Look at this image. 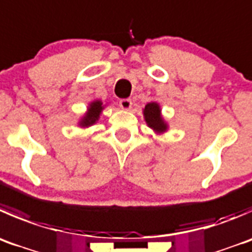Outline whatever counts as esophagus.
Returning a JSON list of instances; mask_svg holds the SVG:
<instances>
[{
    "mask_svg": "<svg viewBox=\"0 0 252 252\" xmlns=\"http://www.w3.org/2000/svg\"><path fill=\"white\" fill-rule=\"evenodd\" d=\"M119 106H121L122 109H126V111H129V109L133 107V102H131L130 98H124L119 101Z\"/></svg>",
    "mask_w": 252,
    "mask_h": 252,
    "instance_id": "34e87169",
    "label": "esophagus"
}]
</instances>
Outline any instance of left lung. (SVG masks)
<instances>
[{
    "instance_id": "obj_1",
    "label": "left lung",
    "mask_w": 252,
    "mask_h": 252,
    "mask_svg": "<svg viewBox=\"0 0 252 252\" xmlns=\"http://www.w3.org/2000/svg\"><path fill=\"white\" fill-rule=\"evenodd\" d=\"M143 116L146 126L156 135H162L168 130V124L163 119L162 113H161V107L158 102L153 101L146 103V106L143 108Z\"/></svg>"
}]
</instances>
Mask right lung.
I'll use <instances>...</instances> for the list:
<instances>
[{
    "label": "right lung",
    "mask_w": 252,
    "mask_h": 252,
    "mask_svg": "<svg viewBox=\"0 0 252 252\" xmlns=\"http://www.w3.org/2000/svg\"><path fill=\"white\" fill-rule=\"evenodd\" d=\"M106 106L107 103L103 104V102H102L101 99H94V101L90 102L89 106H87V111L85 112L84 116L79 119L77 126L82 129H86L92 126L94 124H96L97 122L99 121V117H101L102 112H103Z\"/></svg>",
    "instance_id": "right-lung-1"
}]
</instances>
